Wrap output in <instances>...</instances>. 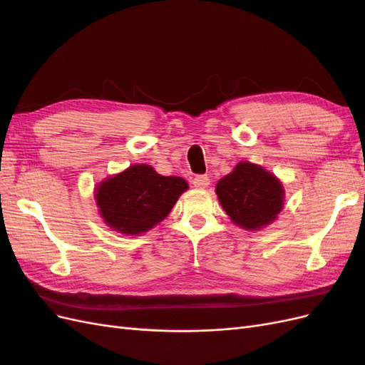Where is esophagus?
<instances>
[{
	"mask_svg": "<svg viewBox=\"0 0 365 365\" xmlns=\"http://www.w3.org/2000/svg\"><path fill=\"white\" fill-rule=\"evenodd\" d=\"M193 185L196 187V189L204 190L205 187L210 185L208 176H207V175H197V176H195V178H193Z\"/></svg>",
	"mask_w": 365,
	"mask_h": 365,
	"instance_id": "obj_1",
	"label": "esophagus"
}]
</instances>
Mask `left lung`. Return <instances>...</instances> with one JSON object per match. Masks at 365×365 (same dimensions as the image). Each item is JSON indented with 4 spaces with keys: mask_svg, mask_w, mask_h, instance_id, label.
Returning a JSON list of instances; mask_svg holds the SVG:
<instances>
[{
    "mask_svg": "<svg viewBox=\"0 0 365 365\" xmlns=\"http://www.w3.org/2000/svg\"><path fill=\"white\" fill-rule=\"evenodd\" d=\"M283 193L274 175L251 163H239L216 185V195L227 215L247 230L271 224L283 208Z\"/></svg>",
    "mask_w": 365,
    "mask_h": 365,
    "instance_id": "1",
    "label": "left lung"
}]
</instances>
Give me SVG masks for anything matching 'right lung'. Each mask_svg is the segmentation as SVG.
Segmentation results:
<instances>
[{"instance_id": "right-lung-1", "label": "right lung", "mask_w": 365, "mask_h": 365, "mask_svg": "<svg viewBox=\"0 0 365 365\" xmlns=\"http://www.w3.org/2000/svg\"><path fill=\"white\" fill-rule=\"evenodd\" d=\"M187 182L163 176L146 164H134L96 190L97 207L105 222L123 235L146 233L170 213Z\"/></svg>"}]
</instances>
